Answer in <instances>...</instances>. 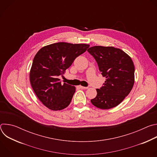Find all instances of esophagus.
<instances>
[{
	"label": "esophagus",
	"instance_id": "obj_1",
	"mask_svg": "<svg viewBox=\"0 0 157 157\" xmlns=\"http://www.w3.org/2000/svg\"><path fill=\"white\" fill-rule=\"evenodd\" d=\"M79 87L80 88H81V89H88V87H84V86H79Z\"/></svg>",
	"mask_w": 157,
	"mask_h": 157
}]
</instances>
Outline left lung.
<instances>
[{"instance_id": "8db88e82", "label": "left lung", "mask_w": 157, "mask_h": 157, "mask_svg": "<svg viewBox=\"0 0 157 157\" xmlns=\"http://www.w3.org/2000/svg\"><path fill=\"white\" fill-rule=\"evenodd\" d=\"M87 52L96 59L106 79L97 96L91 100L98 108L109 109L118 105L131 91L134 84L133 63L124 51L113 47L94 46Z\"/></svg>"}]
</instances>
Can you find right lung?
<instances>
[{"label": "right lung", "instance_id": "1", "mask_svg": "<svg viewBox=\"0 0 157 157\" xmlns=\"http://www.w3.org/2000/svg\"><path fill=\"white\" fill-rule=\"evenodd\" d=\"M89 47L86 44L59 42L44 47L37 52L33 60L30 81L43 105L52 110H60L69 105L76 88L61 84L58 77Z\"/></svg>", "mask_w": 157, "mask_h": 157}]
</instances>
